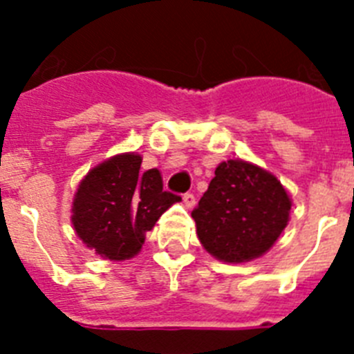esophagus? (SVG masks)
<instances>
[{"mask_svg": "<svg viewBox=\"0 0 354 354\" xmlns=\"http://www.w3.org/2000/svg\"><path fill=\"white\" fill-rule=\"evenodd\" d=\"M183 202H184V207L193 209L196 204V198H195V195H192V193H186V195L183 196Z\"/></svg>", "mask_w": 354, "mask_h": 354, "instance_id": "esophagus-1", "label": "esophagus"}]
</instances>
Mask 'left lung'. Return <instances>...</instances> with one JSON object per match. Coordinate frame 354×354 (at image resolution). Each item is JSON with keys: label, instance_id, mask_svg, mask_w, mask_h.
I'll use <instances>...</instances> for the list:
<instances>
[{"label": "left lung", "instance_id": "8db88e82", "mask_svg": "<svg viewBox=\"0 0 354 354\" xmlns=\"http://www.w3.org/2000/svg\"><path fill=\"white\" fill-rule=\"evenodd\" d=\"M292 200L277 175L243 159L221 161L192 212L205 252L227 264L262 257L289 225Z\"/></svg>", "mask_w": 354, "mask_h": 354}]
</instances>
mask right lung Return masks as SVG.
Instances as JSON below:
<instances>
[{
    "instance_id": "obj_1",
    "label": "right lung",
    "mask_w": 354,
    "mask_h": 354,
    "mask_svg": "<svg viewBox=\"0 0 354 354\" xmlns=\"http://www.w3.org/2000/svg\"><path fill=\"white\" fill-rule=\"evenodd\" d=\"M140 167L142 156L136 152L111 156L84 175L74 193V232L108 261L138 255L159 216L180 202V196L162 192L158 168L142 171Z\"/></svg>"
}]
</instances>
